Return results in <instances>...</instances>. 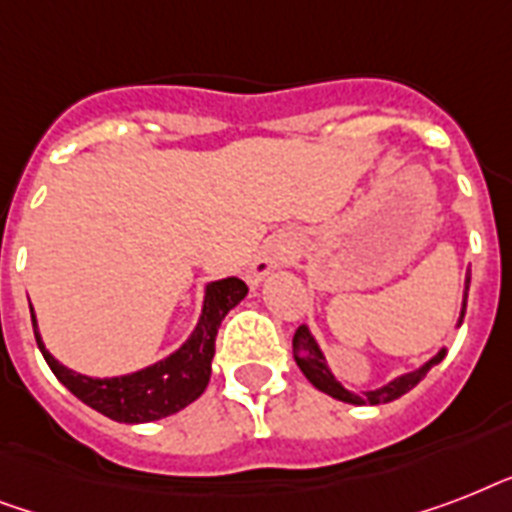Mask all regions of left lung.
Segmentation results:
<instances>
[{"label":"left lung","mask_w":512,"mask_h":512,"mask_svg":"<svg viewBox=\"0 0 512 512\" xmlns=\"http://www.w3.org/2000/svg\"><path fill=\"white\" fill-rule=\"evenodd\" d=\"M468 289H470V273L465 276V297H462L460 324H462V316H465V308H468ZM292 353H295V361H297V366H300V372L308 377V382H311L313 388H319L321 393H327V396L337 398V401H345V404H358V406L388 404V401H396V398H401L404 393H409V390H412L414 385H417V382H420L422 377H425V374H428L430 369L438 364V361H444V356H446V350L441 348L436 356L430 358V361H425L420 369L401 374V377L390 380L388 385H382V388H377V390L353 393V390L342 388L340 382L335 380V374L329 372L327 358H324V353H321V348H319V342L313 340L311 329L308 327H300L295 332V340H292Z\"/></svg>","instance_id":"1"}]
</instances>
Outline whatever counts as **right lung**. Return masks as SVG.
Here are the masks:
<instances>
[{
    "mask_svg": "<svg viewBox=\"0 0 512 512\" xmlns=\"http://www.w3.org/2000/svg\"><path fill=\"white\" fill-rule=\"evenodd\" d=\"M247 297V284L236 276L212 281L204 292L201 316L191 337L172 353V356L156 361V364L140 369V372L122 374V377H87V374L71 372L63 366L50 350L44 348L36 316L31 311L36 345L42 350L44 361L52 374L74 393L79 401L92 406L95 412L106 414L116 422H154L162 417L180 412L204 393L212 374V356H215L217 329L223 324L231 308Z\"/></svg>",
    "mask_w": 512,
    "mask_h": 512,
    "instance_id": "1",
    "label": "right lung"
}]
</instances>
